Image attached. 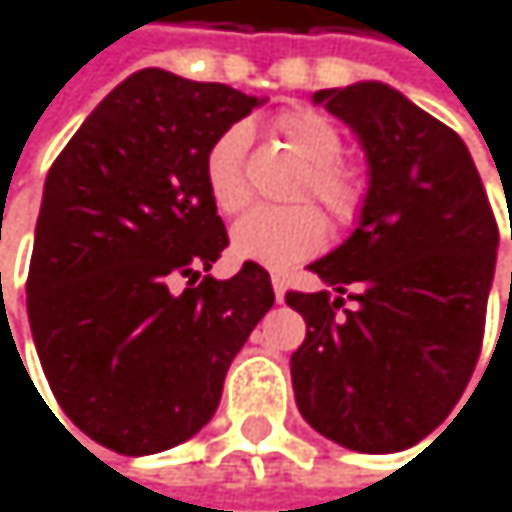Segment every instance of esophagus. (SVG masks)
<instances>
[{
    "label": "esophagus",
    "mask_w": 512,
    "mask_h": 512,
    "mask_svg": "<svg viewBox=\"0 0 512 512\" xmlns=\"http://www.w3.org/2000/svg\"><path fill=\"white\" fill-rule=\"evenodd\" d=\"M285 291H288L285 279H282V276H273V294H276V300H279V303L285 300Z\"/></svg>",
    "instance_id": "34e87169"
}]
</instances>
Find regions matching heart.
Returning a JSON list of instances; mask_svg holds the SVG:
<instances>
[{"instance_id": "obj_1", "label": "heart", "mask_w": 512, "mask_h": 512, "mask_svg": "<svg viewBox=\"0 0 512 512\" xmlns=\"http://www.w3.org/2000/svg\"><path fill=\"white\" fill-rule=\"evenodd\" d=\"M294 151L309 163L300 178L297 197H315L337 224H355L367 203V181L361 172L340 163L343 136L318 112H291L279 121ZM251 127L245 121L230 124L215 136L203 160V178L212 203L221 212H239L248 203L245 151ZM327 236L324 218L315 206H258L242 215L230 230L233 254L273 270H285L321 248Z\"/></svg>"}]
</instances>
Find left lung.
<instances>
[{"label":"left lung","instance_id":"8db88e82","mask_svg":"<svg viewBox=\"0 0 512 512\" xmlns=\"http://www.w3.org/2000/svg\"><path fill=\"white\" fill-rule=\"evenodd\" d=\"M312 102L358 136L367 203L349 239L309 264L324 291L285 297L306 321L294 400L327 440L400 452L452 413L477 367L498 224L461 136L400 90L358 81Z\"/></svg>","mask_w":512,"mask_h":512}]
</instances>
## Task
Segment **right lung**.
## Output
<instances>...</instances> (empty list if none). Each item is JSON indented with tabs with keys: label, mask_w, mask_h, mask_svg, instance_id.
I'll use <instances>...</instances> for the list:
<instances>
[{
	"label": "right lung",
	"mask_w": 512,
	"mask_h": 512,
	"mask_svg": "<svg viewBox=\"0 0 512 512\" xmlns=\"http://www.w3.org/2000/svg\"><path fill=\"white\" fill-rule=\"evenodd\" d=\"M267 99L133 72L54 160L26 279L35 352L69 422L121 455L191 440L218 410L230 361L270 306V273L227 248L203 178L221 130ZM178 278L189 285L174 291Z\"/></svg>",
	"instance_id": "add662e5"
}]
</instances>
